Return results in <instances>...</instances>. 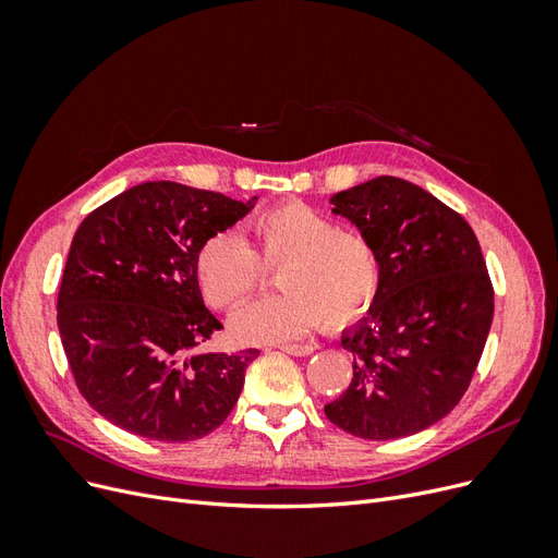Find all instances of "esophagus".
I'll return each mask as SVG.
<instances>
[{
	"label": "esophagus",
	"mask_w": 558,
	"mask_h": 558,
	"mask_svg": "<svg viewBox=\"0 0 558 558\" xmlns=\"http://www.w3.org/2000/svg\"><path fill=\"white\" fill-rule=\"evenodd\" d=\"M277 349L291 353V356H310V353L316 351L314 344H279Z\"/></svg>",
	"instance_id": "34e87169"
}]
</instances>
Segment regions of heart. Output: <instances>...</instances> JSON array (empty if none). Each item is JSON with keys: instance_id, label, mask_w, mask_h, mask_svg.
<instances>
[{"instance_id": "1", "label": "heart", "mask_w": 558, "mask_h": 558, "mask_svg": "<svg viewBox=\"0 0 558 558\" xmlns=\"http://www.w3.org/2000/svg\"><path fill=\"white\" fill-rule=\"evenodd\" d=\"M253 248L238 232H216L199 246L195 275L211 307L232 310L277 269L281 295L248 302L230 318L242 344L289 342L314 330H344L369 312L381 289V260L365 234L337 228L305 202L258 214L251 221Z\"/></svg>"}]
</instances>
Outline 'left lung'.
<instances>
[{
	"instance_id": "obj_1",
	"label": "left lung",
	"mask_w": 558,
	"mask_h": 558,
	"mask_svg": "<svg viewBox=\"0 0 558 558\" xmlns=\"http://www.w3.org/2000/svg\"><path fill=\"white\" fill-rule=\"evenodd\" d=\"M330 205L375 244L381 289L342 332L353 377L326 416L377 442L426 430L468 391L494 320L480 242L461 214L398 177L335 193Z\"/></svg>"
}]
</instances>
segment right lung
Here are the masks:
<instances>
[{
  "instance_id": "right-lung-1",
  "label": "right lung",
  "mask_w": 558,
  "mask_h": 558,
  "mask_svg": "<svg viewBox=\"0 0 558 558\" xmlns=\"http://www.w3.org/2000/svg\"><path fill=\"white\" fill-rule=\"evenodd\" d=\"M256 199L146 181L83 218L60 283L58 328L81 396L113 426L191 442L232 412L258 349L197 351L223 326L202 300L195 258Z\"/></svg>"
}]
</instances>
